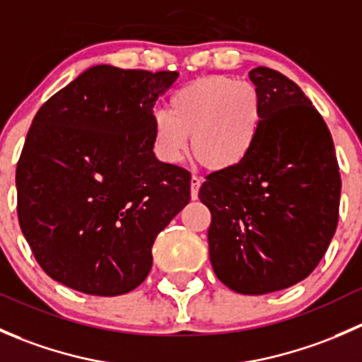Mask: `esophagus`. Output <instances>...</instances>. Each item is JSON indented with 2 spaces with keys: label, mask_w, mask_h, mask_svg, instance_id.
<instances>
[{
  "label": "esophagus",
  "mask_w": 362,
  "mask_h": 362,
  "mask_svg": "<svg viewBox=\"0 0 362 362\" xmlns=\"http://www.w3.org/2000/svg\"><path fill=\"white\" fill-rule=\"evenodd\" d=\"M199 187H202V178L196 177V175H192V178H191V198L192 199L198 198Z\"/></svg>",
  "instance_id": "1"
}]
</instances>
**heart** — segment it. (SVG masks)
Masks as SVG:
<instances>
[{
  "label": "heart",
  "mask_w": 362,
  "mask_h": 362,
  "mask_svg": "<svg viewBox=\"0 0 362 362\" xmlns=\"http://www.w3.org/2000/svg\"><path fill=\"white\" fill-rule=\"evenodd\" d=\"M262 124L261 98L252 83L204 76L180 87L168 112L152 117V147L159 160L178 164L191 136L194 158L208 170L224 171L245 160Z\"/></svg>",
  "instance_id": "1"
}]
</instances>
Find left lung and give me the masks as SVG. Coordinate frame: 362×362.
Returning a JSON list of instances; mask_svg holds the SVG:
<instances>
[{"mask_svg":"<svg viewBox=\"0 0 362 362\" xmlns=\"http://www.w3.org/2000/svg\"><path fill=\"white\" fill-rule=\"evenodd\" d=\"M262 124L243 163L208 175L199 199L211 214L215 275L240 294H268L305 280L338 224L341 178L333 138L301 89L264 66L249 73Z\"/></svg>","mask_w":362,"mask_h":362,"instance_id":"obj_1","label":"left lung"}]
</instances>
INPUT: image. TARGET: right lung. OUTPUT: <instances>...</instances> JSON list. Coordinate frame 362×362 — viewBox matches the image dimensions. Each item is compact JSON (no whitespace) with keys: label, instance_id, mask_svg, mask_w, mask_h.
I'll return each instance as SVG.
<instances>
[{"label":"right lung","instance_id":"obj_1","mask_svg":"<svg viewBox=\"0 0 362 362\" xmlns=\"http://www.w3.org/2000/svg\"><path fill=\"white\" fill-rule=\"evenodd\" d=\"M177 71L98 64L33 119L17 164V214L43 272L119 296L152 268L156 236L191 199V173L152 147L154 105Z\"/></svg>","mask_w":362,"mask_h":362}]
</instances>
